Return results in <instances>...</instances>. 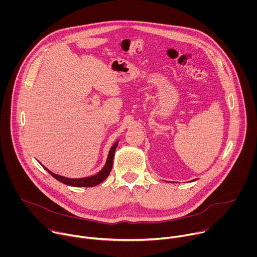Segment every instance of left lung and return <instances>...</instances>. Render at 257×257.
<instances>
[{"instance_id": "left-lung-1", "label": "left lung", "mask_w": 257, "mask_h": 257, "mask_svg": "<svg viewBox=\"0 0 257 257\" xmlns=\"http://www.w3.org/2000/svg\"><path fill=\"white\" fill-rule=\"evenodd\" d=\"M193 181H195V180H193Z\"/></svg>"}]
</instances>
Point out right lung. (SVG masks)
Segmentation results:
<instances>
[{
	"label": "right lung",
	"instance_id": "obj_1",
	"mask_svg": "<svg viewBox=\"0 0 257 257\" xmlns=\"http://www.w3.org/2000/svg\"><path fill=\"white\" fill-rule=\"evenodd\" d=\"M119 143V140H117L115 142V144L112 146L111 150H109L108 152V155H107V159H106V162L103 166V168L95 175L93 176H89V177H84V178H78V179H73V178H67V177H63V176H60V175H57L53 172H51L49 169H47L46 167H44L41 163V165L55 178L57 179L58 181H60L61 183H63V184H66V185H69V186H73V187H93V186H96L98 184H100V183L102 181H104L108 174L111 173V170H112V167H113V160H114V155H115V152H116V149H117V145Z\"/></svg>",
	"mask_w": 257,
	"mask_h": 257
}]
</instances>
